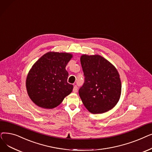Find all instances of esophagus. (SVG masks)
<instances>
[{"label":"esophagus","instance_id":"1","mask_svg":"<svg viewBox=\"0 0 152 152\" xmlns=\"http://www.w3.org/2000/svg\"><path fill=\"white\" fill-rule=\"evenodd\" d=\"M77 90H78V87L76 86V85H74V88H73V91L74 93H77Z\"/></svg>","mask_w":152,"mask_h":152}]
</instances>
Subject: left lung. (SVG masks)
Listing matches in <instances>:
<instances>
[{
    "label": "left lung",
    "mask_w": 152,
    "mask_h": 152,
    "mask_svg": "<svg viewBox=\"0 0 152 152\" xmlns=\"http://www.w3.org/2000/svg\"><path fill=\"white\" fill-rule=\"evenodd\" d=\"M85 82L79 89L82 102L90 113H103L117 104L121 82L117 69L99 55L81 56Z\"/></svg>",
    "instance_id": "1"
}]
</instances>
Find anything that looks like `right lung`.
Returning a JSON list of instances; mask_svg holds the SVG:
<instances>
[{"mask_svg":"<svg viewBox=\"0 0 152 152\" xmlns=\"http://www.w3.org/2000/svg\"><path fill=\"white\" fill-rule=\"evenodd\" d=\"M72 54L48 53L36 62L28 74L26 86L29 96L39 107L52 109L59 105L73 89L67 82L66 70Z\"/></svg>","mask_w":152,"mask_h":152,"instance_id":"right-lung-1","label":"right lung"}]
</instances>
